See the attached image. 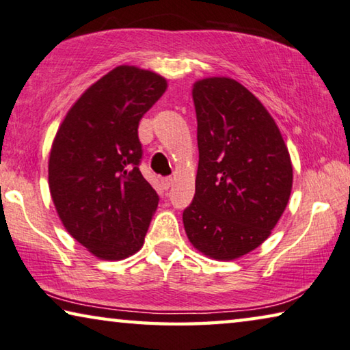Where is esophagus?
I'll use <instances>...</instances> for the list:
<instances>
[{"instance_id": "obj_1", "label": "esophagus", "mask_w": 350, "mask_h": 350, "mask_svg": "<svg viewBox=\"0 0 350 350\" xmlns=\"http://www.w3.org/2000/svg\"><path fill=\"white\" fill-rule=\"evenodd\" d=\"M161 185H163V187L165 189V191H167V189L174 185V180L170 178V176H165V178H161Z\"/></svg>"}]
</instances>
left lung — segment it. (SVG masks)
<instances>
[{"label": "left lung", "instance_id": "8db88e82", "mask_svg": "<svg viewBox=\"0 0 350 350\" xmlns=\"http://www.w3.org/2000/svg\"><path fill=\"white\" fill-rule=\"evenodd\" d=\"M198 170L183 213L189 242L214 260H236L270 237L287 208L293 165L276 121L231 77L192 85Z\"/></svg>", "mask_w": 350, "mask_h": 350}]
</instances>
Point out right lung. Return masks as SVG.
<instances>
[{
    "instance_id": "add662e5",
    "label": "right lung",
    "mask_w": 350,
    "mask_h": 350,
    "mask_svg": "<svg viewBox=\"0 0 350 350\" xmlns=\"http://www.w3.org/2000/svg\"><path fill=\"white\" fill-rule=\"evenodd\" d=\"M167 80L121 65L83 91L63 119L48 163L49 192L62 225L102 260H122L144 245L158 208L137 164V127Z\"/></svg>"
}]
</instances>
